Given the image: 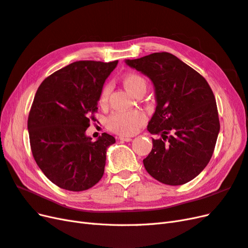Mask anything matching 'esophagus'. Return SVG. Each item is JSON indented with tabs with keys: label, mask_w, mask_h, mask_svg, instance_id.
I'll return each mask as SVG.
<instances>
[{
	"label": "esophagus",
	"mask_w": 248,
	"mask_h": 248,
	"mask_svg": "<svg viewBox=\"0 0 248 248\" xmlns=\"http://www.w3.org/2000/svg\"><path fill=\"white\" fill-rule=\"evenodd\" d=\"M119 140H122V141H130V140H131V138L121 136V137H119Z\"/></svg>",
	"instance_id": "34e87169"
}]
</instances>
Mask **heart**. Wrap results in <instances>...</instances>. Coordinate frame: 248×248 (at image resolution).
<instances>
[{
    "instance_id": "1",
    "label": "heart",
    "mask_w": 248,
    "mask_h": 248,
    "mask_svg": "<svg viewBox=\"0 0 248 248\" xmlns=\"http://www.w3.org/2000/svg\"><path fill=\"white\" fill-rule=\"evenodd\" d=\"M123 85L132 94L137 95L140 90H146L147 81L138 73H128L122 78ZM110 88L108 85L103 86L99 95V104L101 107L107 106ZM146 115L139 109L128 111H116L112 114L108 121V128L121 136H132L140 127L146 123Z\"/></svg>"
}]
</instances>
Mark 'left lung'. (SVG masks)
Listing matches in <instances>:
<instances>
[{"instance_id": "1", "label": "left lung", "mask_w": 248, "mask_h": 248, "mask_svg": "<svg viewBox=\"0 0 248 248\" xmlns=\"http://www.w3.org/2000/svg\"><path fill=\"white\" fill-rule=\"evenodd\" d=\"M126 64L152 80L156 109L148 130L158 134L142 160L167 185L191 181L211 159L220 129L215 97L207 80L170 52H154Z\"/></svg>"}]
</instances>
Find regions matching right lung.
<instances>
[{"instance_id": "right-lung-1", "label": "right lung", "mask_w": 248, "mask_h": 248, "mask_svg": "<svg viewBox=\"0 0 248 248\" xmlns=\"http://www.w3.org/2000/svg\"><path fill=\"white\" fill-rule=\"evenodd\" d=\"M118 61H78L44 79L28 118L30 145L37 166L63 189L82 191L99 182L107 149L115 144L108 133L92 140L86 136L95 121L104 81Z\"/></svg>"}]
</instances>
